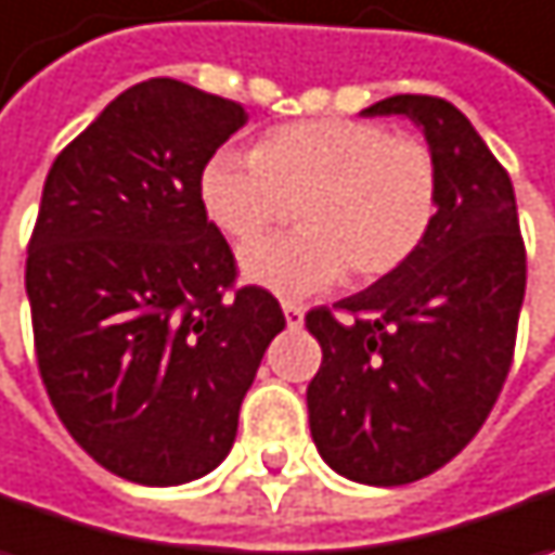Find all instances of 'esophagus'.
I'll use <instances>...</instances> for the list:
<instances>
[{
    "mask_svg": "<svg viewBox=\"0 0 555 555\" xmlns=\"http://www.w3.org/2000/svg\"><path fill=\"white\" fill-rule=\"evenodd\" d=\"M284 319H287V327H302L306 321V309L296 306V302H284Z\"/></svg>",
    "mask_w": 555,
    "mask_h": 555,
    "instance_id": "1",
    "label": "esophagus"
}]
</instances>
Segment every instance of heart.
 <instances>
[{
    "mask_svg": "<svg viewBox=\"0 0 555 555\" xmlns=\"http://www.w3.org/2000/svg\"><path fill=\"white\" fill-rule=\"evenodd\" d=\"M296 203L299 231L243 249V278L281 296H306L344 274L377 281L425 243L440 183L425 143L374 121H296L274 127L253 155L218 150L199 171L208 221L249 243Z\"/></svg>",
    "mask_w": 555,
    "mask_h": 555,
    "instance_id": "heart-1",
    "label": "heart"
}]
</instances>
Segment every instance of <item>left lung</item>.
Here are the masks:
<instances>
[{
  "instance_id": "8db88e82",
  "label": "left lung",
  "mask_w": 555,
  "mask_h": 555,
  "mask_svg": "<svg viewBox=\"0 0 555 555\" xmlns=\"http://www.w3.org/2000/svg\"><path fill=\"white\" fill-rule=\"evenodd\" d=\"M365 118L400 115L425 133L440 199L425 243L369 291L306 315L321 344L309 428L349 481L412 485L465 450L513 365L525 299V243L509 175L453 102L390 96Z\"/></svg>"
}]
</instances>
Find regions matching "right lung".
I'll return each instance as SVG.
<instances>
[{
  "label": "right lung",
  "mask_w": 555,
  "mask_h": 555,
  "mask_svg": "<svg viewBox=\"0 0 555 555\" xmlns=\"http://www.w3.org/2000/svg\"><path fill=\"white\" fill-rule=\"evenodd\" d=\"M243 125L231 99L150 77L42 186L24 278L42 384L70 437L133 485H186L224 462L287 324L268 291H234V253L199 203L203 165Z\"/></svg>",
  "instance_id": "1"
}]
</instances>
